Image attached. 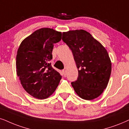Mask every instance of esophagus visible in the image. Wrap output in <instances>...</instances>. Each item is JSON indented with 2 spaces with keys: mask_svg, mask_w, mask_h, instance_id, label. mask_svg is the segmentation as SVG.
Listing matches in <instances>:
<instances>
[{
  "mask_svg": "<svg viewBox=\"0 0 129 129\" xmlns=\"http://www.w3.org/2000/svg\"><path fill=\"white\" fill-rule=\"evenodd\" d=\"M62 72L63 76H66V70H63L62 71Z\"/></svg>",
  "mask_w": 129,
  "mask_h": 129,
  "instance_id": "1",
  "label": "esophagus"
}]
</instances>
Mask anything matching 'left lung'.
Wrapping results in <instances>:
<instances>
[{
  "label": "left lung",
  "mask_w": 129,
  "mask_h": 129,
  "mask_svg": "<svg viewBox=\"0 0 129 129\" xmlns=\"http://www.w3.org/2000/svg\"><path fill=\"white\" fill-rule=\"evenodd\" d=\"M62 39L72 51L78 68L77 79L71 82L75 92L86 100L96 98L107 87L111 73L107 50L83 30L63 32Z\"/></svg>",
  "instance_id": "left-lung-1"
}]
</instances>
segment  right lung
Wrapping results in <instances>:
<instances>
[{
	"label": "right lung",
	"instance_id": "add662e5",
	"mask_svg": "<svg viewBox=\"0 0 129 129\" xmlns=\"http://www.w3.org/2000/svg\"><path fill=\"white\" fill-rule=\"evenodd\" d=\"M62 33L52 28H42L21 42L16 58L17 76L25 90L36 98L44 99L58 87L62 76L53 69V44L61 40Z\"/></svg>",
	"mask_w": 129,
	"mask_h": 129
}]
</instances>
